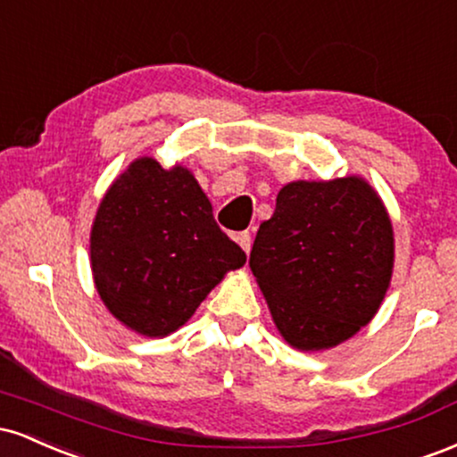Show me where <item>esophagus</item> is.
Returning <instances> with one entry per match:
<instances>
[{"label":"esophagus","mask_w":457,"mask_h":457,"mask_svg":"<svg viewBox=\"0 0 457 457\" xmlns=\"http://www.w3.org/2000/svg\"><path fill=\"white\" fill-rule=\"evenodd\" d=\"M236 240H238V245L243 246L246 253H249V251H251V234L249 232H240L238 236H236Z\"/></svg>","instance_id":"obj_1"}]
</instances>
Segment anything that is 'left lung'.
<instances>
[{"label": "left lung", "instance_id": "obj_1", "mask_svg": "<svg viewBox=\"0 0 457 457\" xmlns=\"http://www.w3.org/2000/svg\"><path fill=\"white\" fill-rule=\"evenodd\" d=\"M393 228L363 178L286 185L249 266L281 337L298 350L345 342L378 312L393 272Z\"/></svg>", "mask_w": 457, "mask_h": 457}]
</instances>
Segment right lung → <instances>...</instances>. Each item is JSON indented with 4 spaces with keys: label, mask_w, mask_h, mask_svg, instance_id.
<instances>
[{
    "label": "right lung",
    "mask_w": 457,
    "mask_h": 457,
    "mask_svg": "<svg viewBox=\"0 0 457 457\" xmlns=\"http://www.w3.org/2000/svg\"><path fill=\"white\" fill-rule=\"evenodd\" d=\"M104 307L145 337H165L246 262L212 217L211 199L187 167L133 161L104 193L90 234Z\"/></svg>",
    "instance_id": "obj_1"
}]
</instances>
